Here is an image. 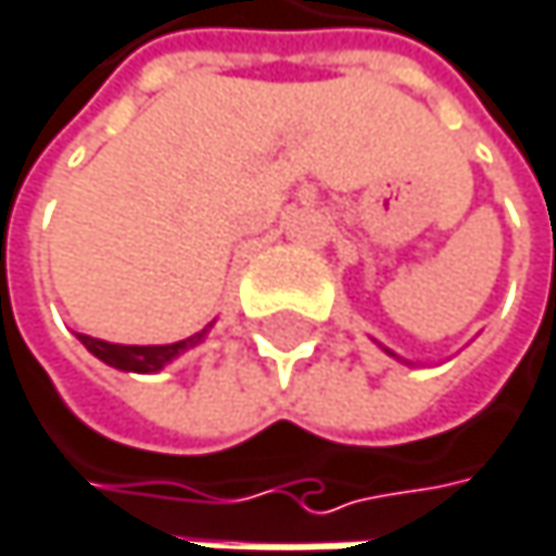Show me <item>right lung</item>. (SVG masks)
<instances>
[{
	"label": "right lung",
	"instance_id": "1",
	"mask_svg": "<svg viewBox=\"0 0 556 556\" xmlns=\"http://www.w3.org/2000/svg\"><path fill=\"white\" fill-rule=\"evenodd\" d=\"M87 352H93L100 362H106L110 368H119V371H136V375H149V371H159L165 368L172 358H178L185 349L198 345L204 339V332L185 339V342H175V345H113V342H100V339H90V336H77Z\"/></svg>",
	"mask_w": 556,
	"mask_h": 556
}]
</instances>
